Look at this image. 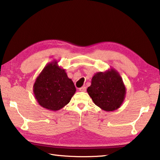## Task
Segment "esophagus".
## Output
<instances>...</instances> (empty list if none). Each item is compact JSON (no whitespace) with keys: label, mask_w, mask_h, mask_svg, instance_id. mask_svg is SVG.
<instances>
[{"label":"esophagus","mask_w":160,"mask_h":160,"mask_svg":"<svg viewBox=\"0 0 160 160\" xmlns=\"http://www.w3.org/2000/svg\"><path fill=\"white\" fill-rule=\"evenodd\" d=\"M79 90H80V92H85V91H86V87H85V86L82 87V88H80L79 89Z\"/></svg>","instance_id":"1"}]
</instances>
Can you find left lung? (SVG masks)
Wrapping results in <instances>:
<instances>
[{
    "mask_svg": "<svg viewBox=\"0 0 160 160\" xmlns=\"http://www.w3.org/2000/svg\"><path fill=\"white\" fill-rule=\"evenodd\" d=\"M87 91L94 104L106 112L118 109L126 93L122 78L113 68L94 74Z\"/></svg>",
    "mask_w": 160,
    "mask_h": 160,
    "instance_id": "left-lung-1",
    "label": "left lung"
}]
</instances>
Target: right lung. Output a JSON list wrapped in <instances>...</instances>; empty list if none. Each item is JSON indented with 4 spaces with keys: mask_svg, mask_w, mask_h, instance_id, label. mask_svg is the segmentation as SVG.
I'll return each instance as SVG.
<instances>
[{
    "mask_svg": "<svg viewBox=\"0 0 160 160\" xmlns=\"http://www.w3.org/2000/svg\"><path fill=\"white\" fill-rule=\"evenodd\" d=\"M76 88L63 68L53 61L38 75L33 86L35 99L39 105L50 111H58L70 102Z\"/></svg>",
    "mask_w": 160,
    "mask_h": 160,
    "instance_id": "1",
    "label": "right lung"
}]
</instances>
